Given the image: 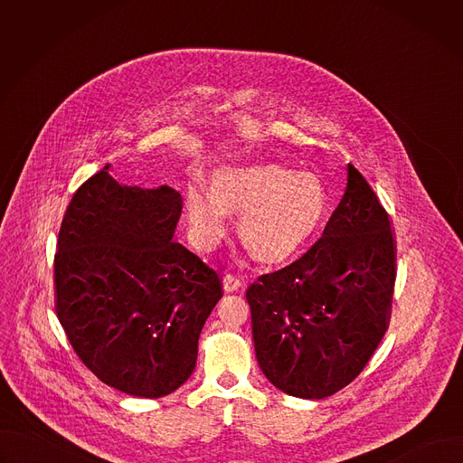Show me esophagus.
Segmentation results:
<instances>
[{"label": "esophagus", "mask_w": 463, "mask_h": 463, "mask_svg": "<svg viewBox=\"0 0 463 463\" xmlns=\"http://www.w3.org/2000/svg\"><path fill=\"white\" fill-rule=\"evenodd\" d=\"M241 279L238 277V275H234V273H225V277H223V288H225V291H238L240 288H241Z\"/></svg>", "instance_id": "esophagus-1"}]
</instances>
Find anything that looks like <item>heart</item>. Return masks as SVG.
Masks as SVG:
<instances>
[{"mask_svg":"<svg viewBox=\"0 0 463 463\" xmlns=\"http://www.w3.org/2000/svg\"><path fill=\"white\" fill-rule=\"evenodd\" d=\"M216 194L190 190L186 213L202 247H214L229 232V213L243 214L240 232L261 261L279 263L295 256L322 227L327 190L313 174L280 165L229 170L216 181Z\"/></svg>","mask_w":463,"mask_h":463,"instance_id":"b5f03b06","label":"heart"}]
</instances>
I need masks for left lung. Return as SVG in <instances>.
I'll use <instances>...</instances> for the list:
<instances>
[{
	"label": "left lung",
	"instance_id": "1",
	"mask_svg": "<svg viewBox=\"0 0 463 463\" xmlns=\"http://www.w3.org/2000/svg\"><path fill=\"white\" fill-rule=\"evenodd\" d=\"M395 250L390 214L350 163L322 236L245 293L256 359L277 388L322 400L363 372L390 322Z\"/></svg>",
	"mask_w": 463,
	"mask_h": 463
}]
</instances>
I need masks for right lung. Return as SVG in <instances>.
Here are the masks:
<instances>
[{
    "label": "right lung",
    "mask_w": 463,
    "mask_h": 463,
    "mask_svg": "<svg viewBox=\"0 0 463 463\" xmlns=\"http://www.w3.org/2000/svg\"><path fill=\"white\" fill-rule=\"evenodd\" d=\"M108 165L63 214L54 309L79 359L102 383L163 398L194 372L202 327L223 297L220 273L174 231L181 194L118 184Z\"/></svg>",
    "instance_id": "obj_1"
}]
</instances>
